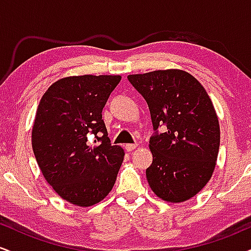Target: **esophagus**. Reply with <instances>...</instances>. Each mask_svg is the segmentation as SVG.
<instances>
[{
	"mask_svg": "<svg viewBox=\"0 0 251 251\" xmlns=\"http://www.w3.org/2000/svg\"><path fill=\"white\" fill-rule=\"evenodd\" d=\"M135 148H137V144H127V145L125 146V150L127 152H131V151H133Z\"/></svg>",
	"mask_w": 251,
	"mask_h": 251,
	"instance_id": "obj_1",
	"label": "esophagus"
}]
</instances>
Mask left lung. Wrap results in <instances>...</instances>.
<instances>
[{"instance_id":"1","label":"left lung","mask_w":251,"mask_h":251,"mask_svg":"<svg viewBox=\"0 0 251 251\" xmlns=\"http://www.w3.org/2000/svg\"><path fill=\"white\" fill-rule=\"evenodd\" d=\"M128 81L149 105L154 134L150 138V188L163 201L180 203L211 178L220 150V123L201 82L181 70L132 74ZM163 127V134L157 128Z\"/></svg>"}]
</instances>
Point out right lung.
Instances as JSON below:
<instances>
[{
    "label": "right lung",
    "instance_id": "1",
    "mask_svg": "<svg viewBox=\"0 0 251 251\" xmlns=\"http://www.w3.org/2000/svg\"><path fill=\"white\" fill-rule=\"evenodd\" d=\"M120 75L57 80L36 109L31 145L43 177L62 200L77 206L101 201L116 183L125 152L111 145L102 108ZM93 134L99 146L87 143Z\"/></svg>",
    "mask_w": 251,
    "mask_h": 251
}]
</instances>
